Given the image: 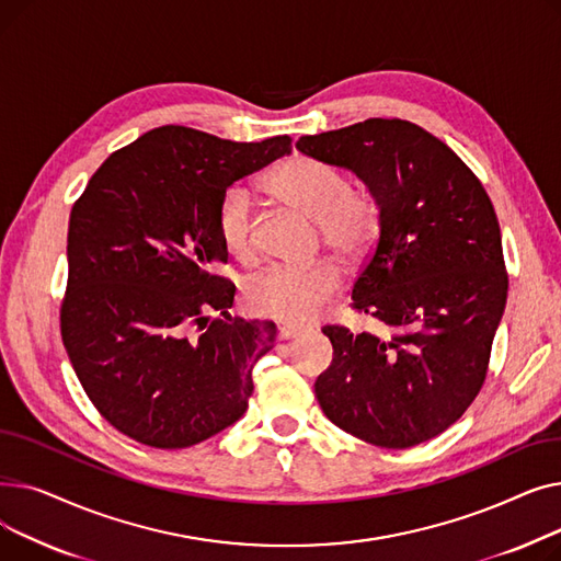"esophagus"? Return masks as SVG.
Wrapping results in <instances>:
<instances>
[{"label": "esophagus", "instance_id": "obj_1", "mask_svg": "<svg viewBox=\"0 0 561 561\" xmlns=\"http://www.w3.org/2000/svg\"><path fill=\"white\" fill-rule=\"evenodd\" d=\"M305 332H307V330H305V328H298V325H282L279 332H277V336H279V341H288V339L302 336Z\"/></svg>", "mask_w": 561, "mask_h": 561}]
</instances>
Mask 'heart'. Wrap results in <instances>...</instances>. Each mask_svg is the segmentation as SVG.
Segmentation results:
<instances>
[{
  "label": "heart",
  "mask_w": 561,
  "mask_h": 561,
  "mask_svg": "<svg viewBox=\"0 0 561 561\" xmlns=\"http://www.w3.org/2000/svg\"><path fill=\"white\" fill-rule=\"evenodd\" d=\"M265 191L288 209L316 222L322 243L341 259L357 261L381 231V204L368 188H352L347 174L325 161L296 157L265 176ZM214 229L236 261L254 256L252 197L231 186L216 204ZM341 273L330 261L273 265L245 284V307L263 318L307 325L339 290Z\"/></svg>",
  "instance_id": "b5f03b06"
}]
</instances>
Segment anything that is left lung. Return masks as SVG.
<instances>
[{"label": "left lung", "mask_w": 561, "mask_h": 561, "mask_svg": "<svg viewBox=\"0 0 561 561\" xmlns=\"http://www.w3.org/2000/svg\"><path fill=\"white\" fill-rule=\"evenodd\" d=\"M296 147L352 170L381 204L352 309L391 334L322 328L334 359L316 398L366 444L419 446L457 423L486 379L510 284L493 204L444 140L400 117L302 136Z\"/></svg>", "instance_id": "obj_1"}]
</instances>
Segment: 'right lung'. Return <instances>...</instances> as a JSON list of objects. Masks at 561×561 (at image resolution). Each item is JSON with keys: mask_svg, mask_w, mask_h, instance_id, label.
I'll use <instances>...</instances> for the list:
<instances>
[{"mask_svg": "<svg viewBox=\"0 0 561 561\" xmlns=\"http://www.w3.org/2000/svg\"><path fill=\"white\" fill-rule=\"evenodd\" d=\"M288 152L290 136L233 142L165 125L113 152L75 202L64 345L102 419L138 444L188 448L245 414L277 328L229 316L214 214L236 180Z\"/></svg>", "mask_w": 561, "mask_h": 561, "instance_id": "obj_1", "label": "right lung"}]
</instances>
